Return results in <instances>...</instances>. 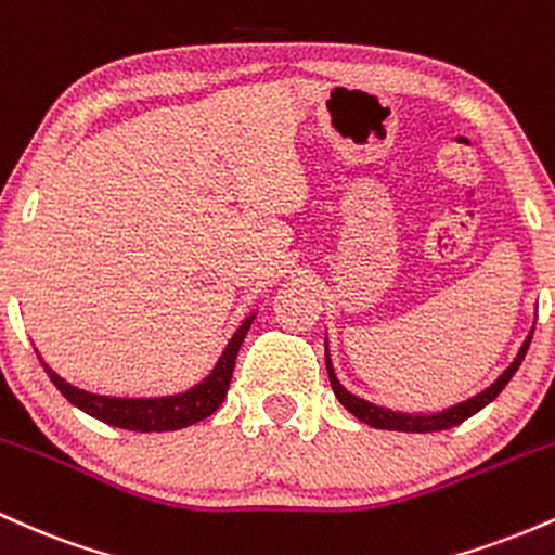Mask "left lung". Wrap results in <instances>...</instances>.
<instances>
[{"mask_svg":"<svg viewBox=\"0 0 555 555\" xmlns=\"http://www.w3.org/2000/svg\"><path fill=\"white\" fill-rule=\"evenodd\" d=\"M530 341H532V334L527 336L525 344H521L517 360L512 362V365L503 371V375L499 380H495L493 386H488L486 391H480L477 397L462 401V404L456 406H449V410L443 412H436V415H406V412H391V410H384V406H375L371 401L354 397V393H349L347 388L339 384V378H336L334 367H331V360H328V349H326V371H328V378H331V388H334L336 399L341 401L344 406H347L349 412H352L354 417L362 420V423L373 425V428H380V430H401V433H433V430H446V428H454V425L464 423L467 417H473L475 412H480L482 406L490 404L499 393L503 391V386L512 380V375L517 373V367L521 365V360H525L527 349H530Z\"/></svg>","mask_w":555,"mask_h":555,"instance_id":"1","label":"left lung"}]
</instances>
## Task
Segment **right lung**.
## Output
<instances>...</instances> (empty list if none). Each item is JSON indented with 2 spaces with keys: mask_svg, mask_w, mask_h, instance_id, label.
Here are the masks:
<instances>
[{
  "mask_svg": "<svg viewBox=\"0 0 555 555\" xmlns=\"http://www.w3.org/2000/svg\"><path fill=\"white\" fill-rule=\"evenodd\" d=\"M253 318H245L237 334L232 336V341L227 344L224 354H221L216 367L208 378H203L201 384L190 388V391L177 393V397H156V399H117V397H99V393H88L82 388L69 386L67 380H62L52 367L43 362V371H47L52 384L60 388L62 397L69 404H75L78 410L86 412L101 423L114 425V428L125 430H138V433H164V430H180L188 425L201 423L208 415H214L221 406V401L227 399L229 380H232L234 362H237V352L245 341L247 331H250Z\"/></svg>",
  "mask_w": 555,
  "mask_h": 555,
  "instance_id": "obj_1",
  "label": "right lung"
}]
</instances>
